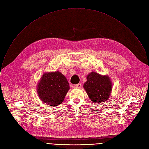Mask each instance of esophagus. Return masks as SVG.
Masks as SVG:
<instances>
[{
    "label": "esophagus",
    "instance_id": "1",
    "mask_svg": "<svg viewBox=\"0 0 149 149\" xmlns=\"http://www.w3.org/2000/svg\"><path fill=\"white\" fill-rule=\"evenodd\" d=\"M75 87L77 88H80L81 87V84L80 83H79L77 84H76L75 85Z\"/></svg>",
    "mask_w": 149,
    "mask_h": 149
}]
</instances>
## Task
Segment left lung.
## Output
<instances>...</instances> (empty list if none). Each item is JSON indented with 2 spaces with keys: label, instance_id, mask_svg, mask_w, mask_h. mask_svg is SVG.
<instances>
[{
  "label": "left lung",
  "instance_id": "left-lung-1",
  "mask_svg": "<svg viewBox=\"0 0 149 149\" xmlns=\"http://www.w3.org/2000/svg\"><path fill=\"white\" fill-rule=\"evenodd\" d=\"M87 80L84 88L90 99L95 103H103L109 99L111 91L109 77L93 72L87 76Z\"/></svg>",
  "mask_w": 149,
  "mask_h": 149
}]
</instances>
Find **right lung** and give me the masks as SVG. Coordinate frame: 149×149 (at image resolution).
Returning <instances> with one entry per match:
<instances>
[{
  "instance_id": "add662e5",
  "label": "right lung",
  "mask_w": 149,
  "mask_h": 149,
  "mask_svg": "<svg viewBox=\"0 0 149 149\" xmlns=\"http://www.w3.org/2000/svg\"><path fill=\"white\" fill-rule=\"evenodd\" d=\"M69 90L67 79L59 72L45 73L38 86V93L42 101L52 106L61 104Z\"/></svg>"
}]
</instances>
